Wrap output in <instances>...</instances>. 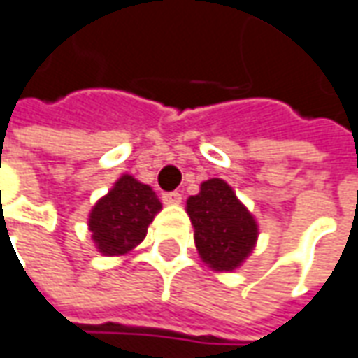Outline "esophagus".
<instances>
[{
  "mask_svg": "<svg viewBox=\"0 0 358 358\" xmlns=\"http://www.w3.org/2000/svg\"><path fill=\"white\" fill-rule=\"evenodd\" d=\"M162 200H164V204H179L181 200H183V196H181V192H166L164 196H162Z\"/></svg>",
  "mask_w": 358,
  "mask_h": 358,
  "instance_id": "obj_1",
  "label": "esophagus"
}]
</instances>
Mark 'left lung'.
Instances as JSON below:
<instances>
[{
	"mask_svg": "<svg viewBox=\"0 0 358 358\" xmlns=\"http://www.w3.org/2000/svg\"><path fill=\"white\" fill-rule=\"evenodd\" d=\"M200 258L217 272H233L252 252L258 225L224 179H208L187 200Z\"/></svg>",
	"mask_w": 358,
	"mask_h": 358,
	"instance_id": "1",
	"label": "left lung"
}]
</instances>
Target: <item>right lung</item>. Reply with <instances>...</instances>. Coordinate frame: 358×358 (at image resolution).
<instances>
[{
    "mask_svg": "<svg viewBox=\"0 0 358 358\" xmlns=\"http://www.w3.org/2000/svg\"><path fill=\"white\" fill-rule=\"evenodd\" d=\"M159 210L162 202L148 185L136 181L133 175H121L90 212L88 229L94 245L103 256L127 255L141 245Z\"/></svg>",
    "mask_w": 358,
    "mask_h": 358,
    "instance_id": "add662e5",
    "label": "right lung"
}]
</instances>
